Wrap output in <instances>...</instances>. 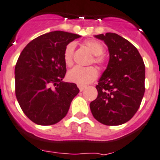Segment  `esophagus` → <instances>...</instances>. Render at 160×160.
Listing matches in <instances>:
<instances>
[{
	"label": "esophagus",
	"instance_id": "1",
	"mask_svg": "<svg viewBox=\"0 0 160 160\" xmlns=\"http://www.w3.org/2000/svg\"><path fill=\"white\" fill-rule=\"evenodd\" d=\"M78 87H79V89H80V91H83L84 89V88H85V86H84V85H80V84H78Z\"/></svg>",
	"mask_w": 160,
	"mask_h": 160
}]
</instances>
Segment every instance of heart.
Instances as JSON below:
<instances>
[{
    "mask_svg": "<svg viewBox=\"0 0 160 160\" xmlns=\"http://www.w3.org/2000/svg\"><path fill=\"white\" fill-rule=\"evenodd\" d=\"M84 46L89 49L93 55V62L98 66L102 67L105 63V58L102 55L104 52V46L99 41L97 40H87L84 42ZM76 48L75 42H70L66 46L63 52V60L65 64L71 67L73 65L74 50ZM68 80L71 82L76 83L80 85L89 84L93 82L98 77V71L94 67H76L68 72Z\"/></svg>",
    "mask_w": 160,
    "mask_h": 160,
    "instance_id": "obj_1",
    "label": "heart"
}]
</instances>
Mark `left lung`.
<instances>
[{"instance_id": "obj_1", "label": "left lung", "mask_w": 160, "mask_h": 160, "mask_svg": "<svg viewBox=\"0 0 160 160\" xmlns=\"http://www.w3.org/2000/svg\"><path fill=\"white\" fill-rule=\"evenodd\" d=\"M108 48L109 62L98 80V97L89 104L93 118L102 124L118 126L132 119L145 93V64L128 40L114 33L95 36Z\"/></svg>"}]
</instances>
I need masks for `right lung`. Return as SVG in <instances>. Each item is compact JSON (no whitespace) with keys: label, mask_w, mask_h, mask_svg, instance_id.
I'll return each instance as SVG.
<instances>
[{"label":"right lung","mask_w":160,"mask_h":160,"mask_svg":"<svg viewBox=\"0 0 160 160\" xmlns=\"http://www.w3.org/2000/svg\"><path fill=\"white\" fill-rule=\"evenodd\" d=\"M80 35L53 31L32 40L15 65V95L22 111L42 126L58 123L68 112L80 92L74 83L63 82L67 67L63 52Z\"/></svg>","instance_id":"1"}]
</instances>
